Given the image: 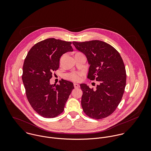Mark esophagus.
I'll use <instances>...</instances> for the list:
<instances>
[{
	"label": "esophagus",
	"mask_w": 151,
	"mask_h": 151,
	"mask_svg": "<svg viewBox=\"0 0 151 151\" xmlns=\"http://www.w3.org/2000/svg\"><path fill=\"white\" fill-rule=\"evenodd\" d=\"M74 86L76 88H80V85L78 84L74 83Z\"/></svg>",
	"instance_id": "1"
}]
</instances>
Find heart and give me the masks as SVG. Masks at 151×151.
<instances>
[{"label":"heart","instance_id":"b5f03b06","mask_svg":"<svg viewBox=\"0 0 151 151\" xmlns=\"http://www.w3.org/2000/svg\"><path fill=\"white\" fill-rule=\"evenodd\" d=\"M76 54H81V53H77ZM63 59V57L61 58L60 61H62V60ZM81 76H82V73H71L69 74H67L65 76V77L68 79L70 80L71 81H79L81 80Z\"/></svg>","mask_w":151,"mask_h":151}]
</instances>
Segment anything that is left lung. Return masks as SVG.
<instances>
[{
    "label": "left lung",
    "mask_w": 151,
    "mask_h": 151,
    "mask_svg": "<svg viewBox=\"0 0 151 151\" xmlns=\"http://www.w3.org/2000/svg\"><path fill=\"white\" fill-rule=\"evenodd\" d=\"M73 44L86 56L89 65L88 78L99 83L95 89L80 84L83 109L91 118H105L116 110L124 92L126 72L123 60L115 48L104 41H74Z\"/></svg>",
    "instance_id": "1"
}]
</instances>
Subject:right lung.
<instances>
[{
    "mask_svg": "<svg viewBox=\"0 0 151 151\" xmlns=\"http://www.w3.org/2000/svg\"><path fill=\"white\" fill-rule=\"evenodd\" d=\"M71 44L48 38L34 45L25 59L22 80L26 96L33 109L43 117L53 118L62 113L74 88L73 83L63 79L59 84H50L52 73L59 67L60 57L73 51Z\"/></svg>",
    "mask_w": 151,
    "mask_h": 151,
    "instance_id": "1",
    "label": "right lung"
}]
</instances>
